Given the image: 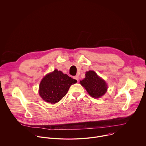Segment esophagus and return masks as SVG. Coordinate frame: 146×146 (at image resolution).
<instances>
[{
	"label": "esophagus",
	"mask_w": 146,
	"mask_h": 146,
	"mask_svg": "<svg viewBox=\"0 0 146 146\" xmlns=\"http://www.w3.org/2000/svg\"><path fill=\"white\" fill-rule=\"evenodd\" d=\"M74 79H75V80H76L77 81H78V80H79V77H78V76H74Z\"/></svg>",
	"instance_id": "esophagus-1"
}]
</instances>
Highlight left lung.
<instances>
[{
    "mask_svg": "<svg viewBox=\"0 0 146 146\" xmlns=\"http://www.w3.org/2000/svg\"><path fill=\"white\" fill-rule=\"evenodd\" d=\"M86 77L80 84L84 87L88 94L94 98L102 96L107 92L108 86L106 82L100 77L93 70L86 72Z\"/></svg>",
    "mask_w": 146,
    "mask_h": 146,
    "instance_id": "left-lung-1",
    "label": "left lung"
}]
</instances>
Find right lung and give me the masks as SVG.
Segmentation results:
<instances>
[{"instance_id": "obj_1", "label": "right lung", "mask_w": 146, "mask_h": 146, "mask_svg": "<svg viewBox=\"0 0 146 146\" xmlns=\"http://www.w3.org/2000/svg\"><path fill=\"white\" fill-rule=\"evenodd\" d=\"M77 82L62 72L55 69L42 78L38 93L45 101L55 104L65 96L70 86Z\"/></svg>"}]
</instances>
